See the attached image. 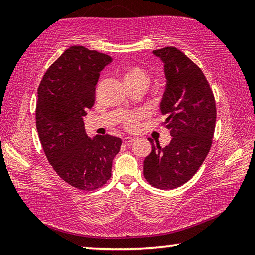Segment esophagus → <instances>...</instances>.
Here are the masks:
<instances>
[{
	"label": "esophagus",
	"instance_id": "1",
	"mask_svg": "<svg viewBox=\"0 0 255 255\" xmlns=\"http://www.w3.org/2000/svg\"><path fill=\"white\" fill-rule=\"evenodd\" d=\"M133 140H135V139H133L132 137H129V136H125V137L123 138V141H124V143L126 144V145H130Z\"/></svg>",
	"mask_w": 255,
	"mask_h": 255
}]
</instances>
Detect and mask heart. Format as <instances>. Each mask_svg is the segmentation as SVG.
<instances>
[{"label":"heart","instance_id":"1","mask_svg":"<svg viewBox=\"0 0 255 255\" xmlns=\"http://www.w3.org/2000/svg\"><path fill=\"white\" fill-rule=\"evenodd\" d=\"M125 80H126L128 85L132 84H145L147 85L148 82V73L139 65H132L126 68L125 71ZM143 117V112L141 111H130L126 112L123 116V126L127 130H132L138 126L139 119Z\"/></svg>","mask_w":255,"mask_h":255}]
</instances>
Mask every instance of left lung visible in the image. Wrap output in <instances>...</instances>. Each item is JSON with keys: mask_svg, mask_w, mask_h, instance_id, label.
<instances>
[{"mask_svg": "<svg viewBox=\"0 0 255 255\" xmlns=\"http://www.w3.org/2000/svg\"><path fill=\"white\" fill-rule=\"evenodd\" d=\"M162 59L166 88L161 111L171 143L152 144L144 161V176L153 187L175 189L192 178L209 153L216 125L215 97L201 68L175 47L153 50Z\"/></svg>", "mask_w": 255, "mask_h": 255, "instance_id": "1", "label": "left lung"}]
</instances>
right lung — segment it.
Instances as JSON below:
<instances>
[{
  "instance_id": "add662e5",
  "label": "right lung",
  "mask_w": 255,
  "mask_h": 255,
  "mask_svg": "<svg viewBox=\"0 0 255 255\" xmlns=\"http://www.w3.org/2000/svg\"><path fill=\"white\" fill-rule=\"evenodd\" d=\"M111 57L72 46L51 64L38 88L36 126L45 155L72 187L93 191L111 178L112 159L122 139L86 136L83 116L96 100L100 72Z\"/></svg>"
}]
</instances>
